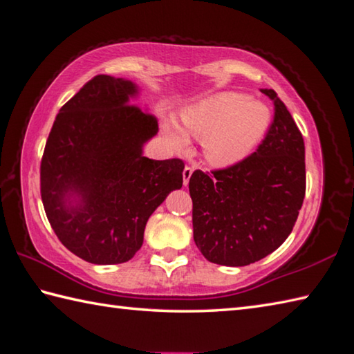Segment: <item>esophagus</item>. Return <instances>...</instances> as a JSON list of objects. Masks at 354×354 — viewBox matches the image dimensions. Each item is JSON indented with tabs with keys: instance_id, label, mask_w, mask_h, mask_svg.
Instances as JSON below:
<instances>
[{
	"instance_id": "34e87169",
	"label": "esophagus",
	"mask_w": 354,
	"mask_h": 354,
	"mask_svg": "<svg viewBox=\"0 0 354 354\" xmlns=\"http://www.w3.org/2000/svg\"><path fill=\"white\" fill-rule=\"evenodd\" d=\"M192 173H194V169H192V167H189V165H185V167H184V171H183L184 185L189 184V179H190V176H192Z\"/></svg>"
}]
</instances>
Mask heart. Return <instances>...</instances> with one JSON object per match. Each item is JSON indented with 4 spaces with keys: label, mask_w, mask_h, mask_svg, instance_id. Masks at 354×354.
<instances>
[{
    "label": "heart",
    "mask_w": 354,
    "mask_h": 354,
    "mask_svg": "<svg viewBox=\"0 0 354 354\" xmlns=\"http://www.w3.org/2000/svg\"><path fill=\"white\" fill-rule=\"evenodd\" d=\"M181 127L162 122V134L173 149L190 144V134L203 139L204 155L215 165H234L246 159L261 142L271 124V110L240 93H221L185 108Z\"/></svg>",
    "instance_id": "1"
}]
</instances>
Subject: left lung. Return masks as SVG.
<instances>
[{
  "label": "left lung",
  "instance_id": "obj_1",
  "mask_svg": "<svg viewBox=\"0 0 354 354\" xmlns=\"http://www.w3.org/2000/svg\"><path fill=\"white\" fill-rule=\"evenodd\" d=\"M274 120L252 155L207 175L195 170L189 190L194 240L223 266H246L280 248L291 234L306 189L305 144L274 89Z\"/></svg>",
  "mask_w": 354,
  "mask_h": 354
}]
</instances>
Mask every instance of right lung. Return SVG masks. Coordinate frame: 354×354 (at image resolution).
Masks as SVG:
<instances>
[{"label": "right lung", "mask_w": 354, "mask_h": 354, "mask_svg": "<svg viewBox=\"0 0 354 354\" xmlns=\"http://www.w3.org/2000/svg\"><path fill=\"white\" fill-rule=\"evenodd\" d=\"M131 80L95 75L57 114L40 165L44 212L63 246L94 265L131 260L145 224L183 187L181 159L142 155L158 133Z\"/></svg>", "instance_id": "right-lung-1"}]
</instances>
